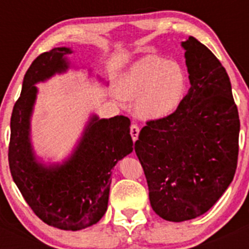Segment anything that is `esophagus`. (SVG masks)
Listing matches in <instances>:
<instances>
[{
	"instance_id": "1",
	"label": "esophagus",
	"mask_w": 249,
	"mask_h": 249,
	"mask_svg": "<svg viewBox=\"0 0 249 249\" xmlns=\"http://www.w3.org/2000/svg\"><path fill=\"white\" fill-rule=\"evenodd\" d=\"M129 133H131V137L133 141H137L138 138V133H140V128H138L137 124H131V127H129Z\"/></svg>"
}]
</instances>
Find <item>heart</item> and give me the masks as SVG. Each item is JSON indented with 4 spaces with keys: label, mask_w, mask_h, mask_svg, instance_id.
<instances>
[{
    "label": "heart",
    "mask_w": 249,
    "mask_h": 249,
    "mask_svg": "<svg viewBox=\"0 0 249 249\" xmlns=\"http://www.w3.org/2000/svg\"><path fill=\"white\" fill-rule=\"evenodd\" d=\"M188 76L177 61L149 56L132 66L120 83V92L136 101L138 116L147 120L168 117L181 106L186 96Z\"/></svg>",
    "instance_id": "heart-1"
}]
</instances>
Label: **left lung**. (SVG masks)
Masks as SVG:
<instances>
[{"instance_id": "1", "label": "left lung", "mask_w": 249, "mask_h": 249, "mask_svg": "<svg viewBox=\"0 0 249 249\" xmlns=\"http://www.w3.org/2000/svg\"><path fill=\"white\" fill-rule=\"evenodd\" d=\"M182 46L191 89L168 117L147 121L135 143L152 208L171 222L210 210L232 182L238 160L239 116L230 77L195 37Z\"/></svg>"}]
</instances>
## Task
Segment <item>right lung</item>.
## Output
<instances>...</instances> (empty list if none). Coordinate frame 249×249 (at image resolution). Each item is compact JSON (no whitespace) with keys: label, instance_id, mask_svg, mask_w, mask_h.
<instances>
[{"label":"right lung","instance_id":"right-lung-1","mask_svg":"<svg viewBox=\"0 0 249 249\" xmlns=\"http://www.w3.org/2000/svg\"><path fill=\"white\" fill-rule=\"evenodd\" d=\"M66 47L43 52L27 70L22 92L13 106L8 163L13 181L39 219L52 227L80 231L97 223L107 211L112 168L133 151L129 120L93 116L71 158L61 166L45 167L30 143V117L37 89L35 83L63 72Z\"/></svg>","mask_w":249,"mask_h":249}]
</instances>
